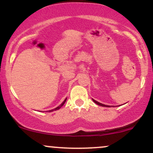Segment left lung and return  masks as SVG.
<instances>
[{"mask_svg": "<svg viewBox=\"0 0 153 153\" xmlns=\"http://www.w3.org/2000/svg\"><path fill=\"white\" fill-rule=\"evenodd\" d=\"M93 101H94V103H96V104L99 105V106H105V107H108V106H106V105H104V104H103V103H101L98 102V101H96V100H94V99H93Z\"/></svg>", "mask_w": 153, "mask_h": 153, "instance_id": "obj_1", "label": "left lung"}]
</instances>
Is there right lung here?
<instances>
[{
    "label": "right lung",
    "mask_w": 153,
    "mask_h": 153,
    "mask_svg": "<svg viewBox=\"0 0 153 153\" xmlns=\"http://www.w3.org/2000/svg\"><path fill=\"white\" fill-rule=\"evenodd\" d=\"M66 100H67V99H65V101H63V102H62V104H61L60 105V106H59L58 107H57V108H54V109H52V110H50V111H49V112H51V111H54V110H58V109H59V108H61V107H62V106H63V105H64L65 104V101H66Z\"/></svg>",
    "instance_id": "obj_1"
}]
</instances>
